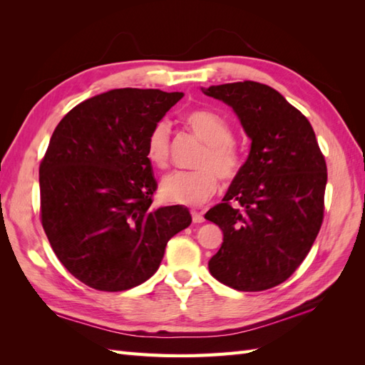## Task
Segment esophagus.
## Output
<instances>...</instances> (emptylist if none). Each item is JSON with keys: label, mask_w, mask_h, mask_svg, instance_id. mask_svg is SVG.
I'll return each mask as SVG.
<instances>
[{"label": "esophagus", "mask_w": 365, "mask_h": 365, "mask_svg": "<svg viewBox=\"0 0 365 365\" xmlns=\"http://www.w3.org/2000/svg\"><path fill=\"white\" fill-rule=\"evenodd\" d=\"M191 218H192V222H196V224H200V222L205 221L204 220V215L200 213V212H196V210L191 212Z\"/></svg>", "instance_id": "esophagus-1"}]
</instances>
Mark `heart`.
<instances>
[{
    "instance_id": "heart-1",
    "label": "heart",
    "mask_w": 365,
    "mask_h": 365,
    "mask_svg": "<svg viewBox=\"0 0 365 365\" xmlns=\"http://www.w3.org/2000/svg\"><path fill=\"white\" fill-rule=\"evenodd\" d=\"M185 125L205 145L196 163L197 170L173 173L160 185L163 200L170 204L195 207L210 199L218 188V175L232 180L240 170V157L232 145L234 133L229 123L218 114L207 110H195L185 115ZM170 150V127L160 120L152 127L145 141V157L155 168H166Z\"/></svg>"
}]
</instances>
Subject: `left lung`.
<instances>
[{
    "mask_svg": "<svg viewBox=\"0 0 365 365\" xmlns=\"http://www.w3.org/2000/svg\"><path fill=\"white\" fill-rule=\"evenodd\" d=\"M202 92L229 105L251 139L222 202L205 213L224 235L208 269L240 292L271 289L294 273L319 235L327 163L306 115L276 89L238 81Z\"/></svg>",
    "mask_w": 365,
    "mask_h": 365,
    "instance_id": "1",
    "label": "left lung"
}]
</instances>
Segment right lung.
<instances>
[{
    "label": "right lung",
    "mask_w": 365,
    "mask_h": 365,
    "mask_svg": "<svg viewBox=\"0 0 365 365\" xmlns=\"http://www.w3.org/2000/svg\"><path fill=\"white\" fill-rule=\"evenodd\" d=\"M182 97L113 89L76 105L53 131L38 168L42 226L68 273L92 289L145 282L191 224L182 205L150 208L157 182L145 157L152 127Z\"/></svg>",
    "instance_id": "add662e5"
}]
</instances>
